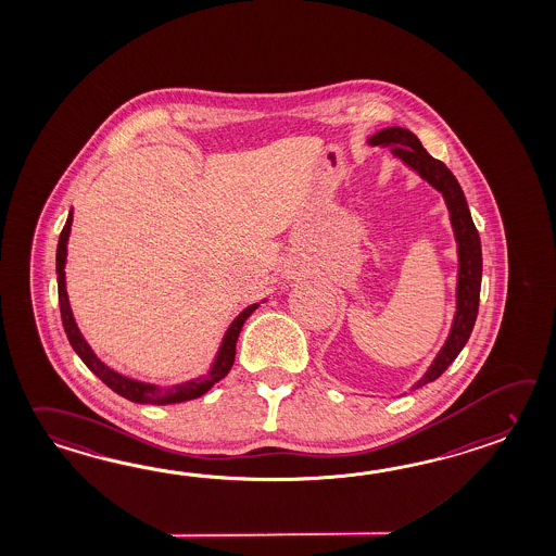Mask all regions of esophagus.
<instances>
[{
    "instance_id": "obj_1",
    "label": "esophagus",
    "mask_w": 556,
    "mask_h": 556,
    "mask_svg": "<svg viewBox=\"0 0 556 556\" xmlns=\"http://www.w3.org/2000/svg\"><path fill=\"white\" fill-rule=\"evenodd\" d=\"M283 277L287 281H299L305 277V265L301 261H291L287 263L283 269Z\"/></svg>"
}]
</instances>
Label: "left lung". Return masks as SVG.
Returning a JSON list of instances; mask_svg holds the SVG:
<instances>
[{
    "instance_id": "obj_1",
    "label": "left lung",
    "mask_w": 556,
    "mask_h": 556,
    "mask_svg": "<svg viewBox=\"0 0 556 556\" xmlns=\"http://www.w3.org/2000/svg\"><path fill=\"white\" fill-rule=\"evenodd\" d=\"M370 148H391V155L401 161L410 172L417 173L422 181L437 189L444 199L448 210V219L457 243V287H455V315L451 323V331L432 358L429 369L420 377L410 391L431 383L443 375L446 367L457 358L463 346L467 345L472 327L479 313V295H481L482 251L481 237L470 217L469 205L457 177L444 165L443 161L434 160L427 149L420 146L419 137L405 127H384L367 139Z\"/></svg>"
}]
</instances>
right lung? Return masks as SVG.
Returning a JSON list of instances; mask_svg holds the SVG:
<instances>
[{"instance_id":"obj_1","label":"right lung","mask_w":556,"mask_h":556,"mask_svg":"<svg viewBox=\"0 0 556 556\" xmlns=\"http://www.w3.org/2000/svg\"><path fill=\"white\" fill-rule=\"evenodd\" d=\"M72 223H74V211H70V217L65 222L62 235H60V243H58V253H55V271H58V293H60V308H62V321L65 334L70 339V345L74 346L75 353L87 365V369L91 370L93 375H98L103 383L112 389L113 393L124 396L127 401L134 403H148V405H173V403H186L191 399L205 395L211 387L219 383L223 377L231 370L235 363V346H237V339L243 329V325L248 321L249 317L253 315V311L260 307L261 303H265L267 299H263L261 303H253L249 307L243 308L233 321L229 323L227 331L223 334L219 349L215 353V357L211 361L210 370L199 375L191 381H184V383L175 384H161L146 383V381H137L127 375H122L112 367H108L101 358L93 353V349L89 346L84 334L79 331L77 323H75L74 311L70 305V296H67V289H65V263H67V241H70V233H72Z\"/></svg>"}]
</instances>
